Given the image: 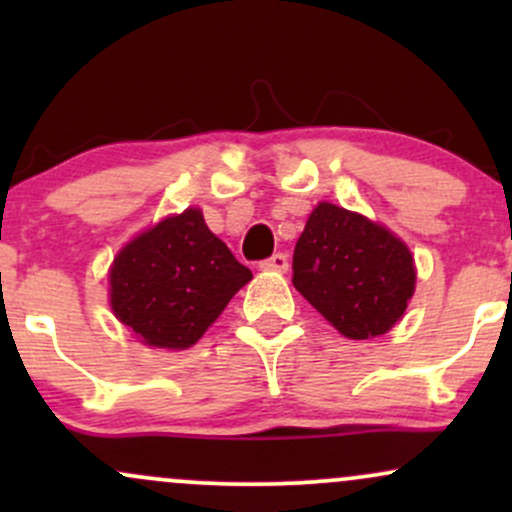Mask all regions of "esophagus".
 <instances>
[{
  "mask_svg": "<svg viewBox=\"0 0 512 512\" xmlns=\"http://www.w3.org/2000/svg\"><path fill=\"white\" fill-rule=\"evenodd\" d=\"M262 269H269V272H286L289 269V255H284V252H274L269 260L260 262Z\"/></svg>",
  "mask_w": 512,
  "mask_h": 512,
  "instance_id": "34e87169",
  "label": "esophagus"
}]
</instances>
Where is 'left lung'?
Wrapping results in <instances>:
<instances>
[{
	"label": "left lung",
	"instance_id": "left-lung-1",
	"mask_svg": "<svg viewBox=\"0 0 512 512\" xmlns=\"http://www.w3.org/2000/svg\"><path fill=\"white\" fill-rule=\"evenodd\" d=\"M293 286L349 339L390 332L414 296L407 245L380 223L320 202L293 250Z\"/></svg>",
	"mask_w": 512,
	"mask_h": 512
}]
</instances>
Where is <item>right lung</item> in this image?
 I'll return each mask as SVG.
<instances>
[{"instance_id":"obj_1","label":"right lung","mask_w":512,"mask_h":512,"mask_svg":"<svg viewBox=\"0 0 512 512\" xmlns=\"http://www.w3.org/2000/svg\"><path fill=\"white\" fill-rule=\"evenodd\" d=\"M110 308L137 339L156 349H190L252 279L199 209L158 221L117 252Z\"/></svg>"}]
</instances>
